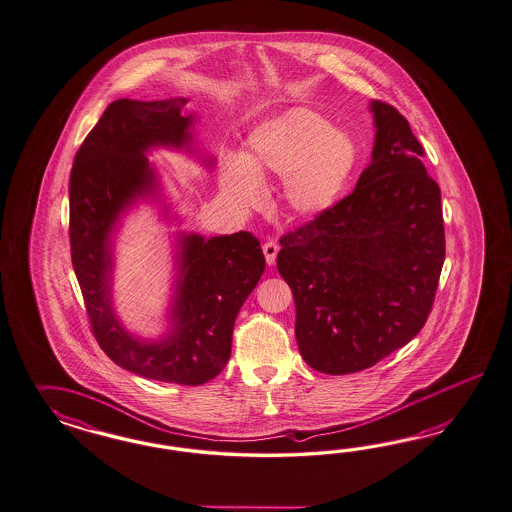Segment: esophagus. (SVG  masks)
I'll return each instance as SVG.
<instances>
[{
	"mask_svg": "<svg viewBox=\"0 0 512 512\" xmlns=\"http://www.w3.org/2000/svg\"><path fill=\"white\" fill-rule=\"evenodd\" d=\"M264 251V259H266V264L268 266H272V264L276 263V257H278L279 246L276 242H266L263 246Z\"/></svg>",
	"mask_w": 512,
	"mask_h": 512,
	"instance_id": "1",
	"label": "esophagus"
}]
</instances>
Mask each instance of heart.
<instances>
[{
    "label": "heart",
    "instance_id": "obj_1",
    "mask_svg": "<svg viewBox=\"0 0 512 512\" xmlns=\"http://www.w3.org/2000/svg\"><path fill=\"white\" fill-rule=\"evenodd\" d=\"M357 165V148L315 110L295 107L249 131L240 157L221 165L219 186L240 208H255L263 182L283 180L285 210L300 221L325 216L338 202Z\"/></svg>",
    "mask_w": 512,
    "mask_h": 512
}]
</instances>
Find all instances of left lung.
Segmentation results:
<instances>
[{
  "label": "left lung",
  "mask_w": 512,
  "mask_h": 512,
  "mask_svg": "<svg viewBox=\"0 0 512 512\" xmlns=\"http://www.w3.org/2000/svg\"><path fill=\"white\" fill-rule=\"evenodd\" d=\"M372 161L355 191L279 244L300 355L317 372H360L413 340L445 261L441 191L394 107L370 101Z\"/></svg>",
  "instance_id": "8db88e82"
}]
</instances>
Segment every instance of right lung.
<instances>
[{
  "instance_id": "add662e5",
  "label": "right lung",
  "mask_w": 512,
  "mask_h": 512,
  "mask_svg": "<svg viewBox=\"0 0 512 512\" xmlns=\"http://www.w3.org/2000/svg\"><path fill=\"white\" fill-rule=\"evenodd\" d=\"M187 101L110 103L75 155L69 236L93 334L107 357L140 377L193 387L214 379L229 362L236 315L266 266L259 240L246 231L212 238L172 234L167 330L157 338L131 332L114 308L116 234L124 217L140 204H154L163 221L180 223L148 154L159 148L184 152L204 169L214 167L216 157L197 144V114L184 112Z\"/></svg>"
}]
</instances>
